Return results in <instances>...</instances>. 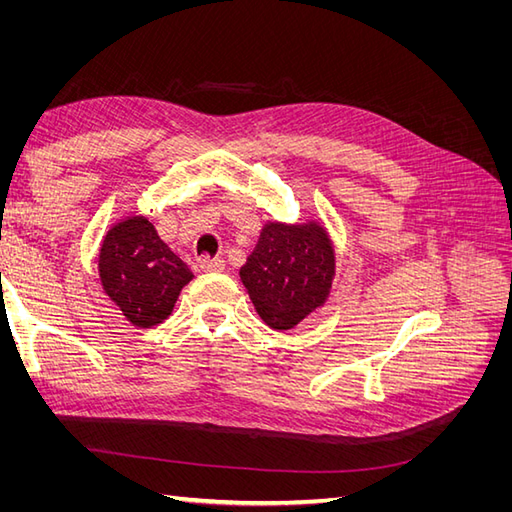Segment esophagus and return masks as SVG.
Returning <instances> with one entry per match:
<instances>
[{
	"mask_svg": "<svg viewBox=\"0 0 512 512\" xmlns=\"http://www.w3.org/2000/svg\"><path fill=\"white\" fill-rule=\"evenodd\" d=\"M200 269L205 273H222L226 269V262L222 258H203L200 260Z\"/></svg>",
	"mask_w": 512,
	"mask_h": 512,
	"instance_id": "obj_1",
	"label": "esophagus"
}]
</instances>
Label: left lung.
Instances as JSON below:
<instances>
[{"mask_svg": "<svg viewBox=\"0 0 512 512\" xmlns=\"http://www.w3.org/2000/svg\"><path fill=\"white\" fill-rule=\"evenodd\" d=\"M258 316L288 331L327 303L335 277V245L318 220L267 222L239 271Z\"/></svg>", "mask_w": 512, "mask_h": 512, "instance_id": "obj_1", "label": "left lung"}]
</instances>
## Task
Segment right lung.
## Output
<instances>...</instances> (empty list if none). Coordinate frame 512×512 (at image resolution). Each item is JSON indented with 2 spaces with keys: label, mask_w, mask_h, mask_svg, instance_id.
Returning a JSON list of instances; mask_svg holds the SVG:
<instances>
[{
  "label": "right lung",
  "mask_w": 512,
  "mask_h": 512,
  "mask_svg": "<svg viewBox=\"0 0 512 512\" xmlns=\"http://www.w3.org/2000/svg\"><path fill=\"white\" fill-rule=\"evenodd\" d=\"M98 273L106 297L141 329L156 327L173 314L181 288L194 277L145 215H128L108 228Z\"/></svg>",
  "instance_id": "right-lung-1"
}]
</instances>
